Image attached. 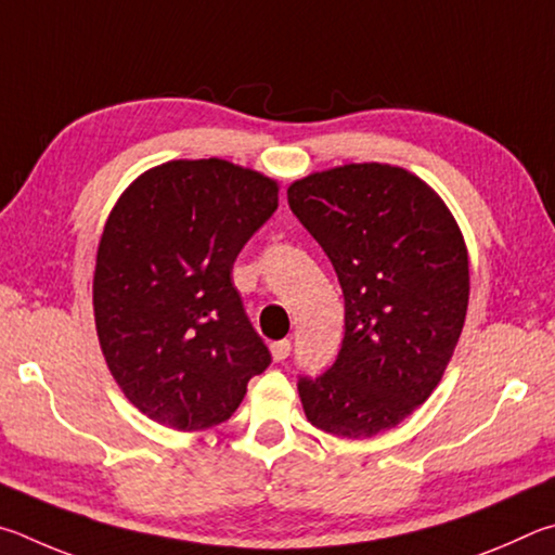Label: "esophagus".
I'll return each mask as SVG.
<instances>
[{
  "label": "esophagus",
  "instance_id": "esophagus-1",
  "mask_svg": "<svg viewBox=\"0 0 555 555\" xmlns=\"http://www.w3.org/2000/svg\"><path fill=\"white\" fill-rule=\"evenodd\" d=\"M289 351H293V344L287 341V338H283V341H275L270 346V353H272V361H285V358L289 356Z\"/></svg>",
  "mask_w": 555,
  "mask_h": 555
}]
</instances>
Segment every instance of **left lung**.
<instances>
[{"label":"left lung","mask_w":555,"mask_h":555,"mask_svg":"<svg viewBox=\"0 0 555 555\" xmlns=\"http://www.w3.org/2000/svg\"><path fill=\"white\" fill-rule=\"evenodd\" d=\"M287 202L332 260L346 332L334 365L299 377L307 420L371 439L429 400L468 312V250L429 184L395 165L351 163L289 184Z\"/></svg>","instance_id":"8db88e82"}]
</instances>
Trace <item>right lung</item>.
<instances>
[{
  "mask_svg": "<svg viewBox=\"0 0 555 555\" xmlns=\"http://www.w3.org/2000/svg\"><path fill=\"white\" fill-rule=\"evenodd\" d=\"M275 209V180L219 158L163 163L116 202L96 248L94 324L114 380L153 422H227L270 365L231 270Z\"/></svg>",
  "mask_w": 555,
  "mask_h": 555,
  "instance_id": "right-lung-1",
  "label": "right lung"
}]
</instances>
